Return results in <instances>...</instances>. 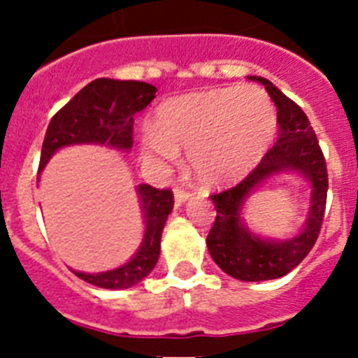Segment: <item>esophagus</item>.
Returning a JSON list of instances; mask_svg holds the SVG:
<instances>
[{"label":"esophagus","mask_w":358,"mask_h":358,"mask_svg":"<svg viewBox=\"0 0 358 358\" xmlns=\"http://www.w3.org/2000/svg\"><path fill=\"white\" fill-rule=\"evenodd\" d=\"M188 199H189V192H186V189H181V188L173 189V201H176V206L185 204Z\"/></svg>","instance_id":"obj_1"}]
</instances>
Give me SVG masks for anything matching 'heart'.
<instances>
[{"label": "heart", "mask_w": 358, "mask_h": 358, "mask_svg": "<svg viewBox=\"0 0 358 358\" xmlns=\"http://www.w3.org/2000/svg\"><path fill=\"white\" fill-rule=\"evenodd\" d=\"M274 132L273 102L255 85L199 91L161 103L141 138V156L152 163H176L185 150L199 181L222 186L260 163Z\"/></svg>", "instance_id": "b5f03b06"}]
</instances>
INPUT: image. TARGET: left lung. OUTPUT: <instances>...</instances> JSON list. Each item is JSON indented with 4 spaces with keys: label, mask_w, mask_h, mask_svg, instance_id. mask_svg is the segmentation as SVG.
Returning <instances> with one entry per match:
<instances>
[{
    "label": "left lung",
    "mask_w": 358,
    "mask_h": 358,
    "mask_svg": "<svg viewBox=\"0 0 358 358\" xmlns=\"http://www.w3.org/2000/svg\"><path fill=\"white\" fill-rule=\"evenodd\" d=\"M260 82L276 106L278 140L260 164L235 188L211 195L217 218L208 235V251L227 276L240 281H265L285 276L314 248L327 206L328 173L315 132L297 103L264 77ZM281 173H296L310 186V204L302 231L285 241L255 234L243 220V206L256 189Z\"/></svg>",
    "instance_id": "8db88e82"
}]
</instances>
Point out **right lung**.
I'll list each match as a JSON object with an SVG mask.
<instances>
[{"instance_id": "1", "label": "right lung", "mask_w": 358, "mask_h": 358, "mask_svg": "<svg viewBox=\"0 0 358 358\" xmlns=\"http://www.w3.org/2000/svg\"><path fill=\"white\" fill-rule=\"evenodd\" d=\"M157 87L147 82L96 78L82 87L52 118L41 150L39 172L53 154L71 145H106L115 150L129 152L132 147L134 116L156 98ZM143 215V238L131 260L103 273L73 271L75 276L100 289H131L152 273L161 252V235L173 195L170 189L150 185L136 186Z\"/></svg>"}]
</instances>
